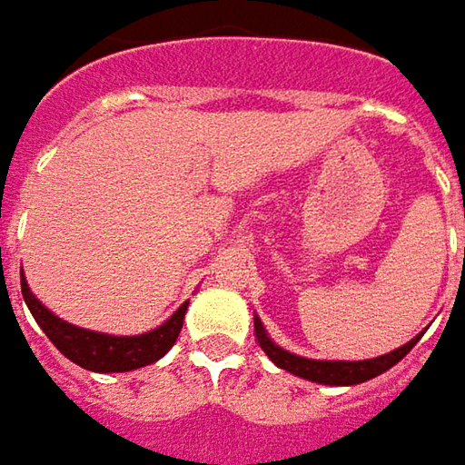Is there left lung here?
I'll list each match as a JSON object with an SVG mask.
<instances>
[{"label": "left lung", "instance_id": "obj_1", "mask_svg": "<svg viewBox=\"0 0 465 465\" xmlns=\"http://www.w3.org/2000/svg\"><path fill=\"white\" fill-rule=\"evenodd\" d=\"M253 329H256L259 347L266 351V357L274 365L292 372L297 378H302V381L321 385H357L372 381V378L383 375L385 370H391L396 362H401L421 339V333H417L403 347L393 349L388 354H381V357H372V360H311V357H300L295 351H287L284 347H279L277 341L266 333L259 315H253Z\"/></svg>", "mask_w": 465, "mask_h": 465}]
</instances>
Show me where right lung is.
Segmentation results:
<instances>
[{
    "instance_id": "obj_1",
    "label": "right lung",
    "mask_w": 465,
    "mask_h": 465,
    "mask_svg": "<svg viewBox=\"0 0 465 465\" xmlns=\"http://www.w3.org/2000/svg\"><path fill=\"white\" fill-rule=\"evenodd\" d=\"M20 287H23L25 305L33 312V318L38 321V326L44 329L45 336L54 341V347L74 365L93 370V372H129L136 367L157 362L175 344L178 333L183 329V315L188 311V302H183L157 329L136 333V336H116V333H103V331H90L74 326V323H66L64 318L48 311L44 302L30 292L23 272H20Z\"/></svg>"
}]
</instances>
